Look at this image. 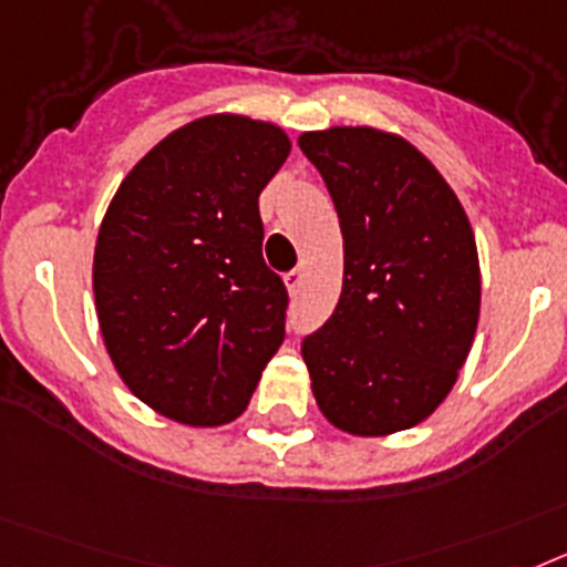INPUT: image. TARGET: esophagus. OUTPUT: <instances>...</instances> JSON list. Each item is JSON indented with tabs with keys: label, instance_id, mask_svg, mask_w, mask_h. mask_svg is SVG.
<instances>
[{
	"label": "esophagus",
	"instance_id": "1",
	"mask_svg": "<svg viewBox=\"0 0 567 567\" xmlns=\"http://www.w3.org/2000/svg\"><path fill=\"white\" fill-rule=\"evenodd\" d=\"M302 282H305V274L299 268L285 274V288H288V293H297V290L302 288Z\"/></svg>",
	"mask_w": 567,
	"mask_h": 567
}]
</instances>
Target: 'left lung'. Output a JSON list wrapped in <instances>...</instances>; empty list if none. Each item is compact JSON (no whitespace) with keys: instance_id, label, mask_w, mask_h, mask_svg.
I'll return each instance as SVG.
<instances>
[{"instance_id":"left-lung-1","label":"left lung","mask_w":567,"mask_h":567,"mask_svg":"<svg viewBox=\"0 0 567 567\" xmlns=\"http://www.w3.org/2000/svg\"><path fill=\"white\" fill-rule=\"evenodd\" d=\"M337 205L344 277L333 317L302 342L319 411L351 436H391L445 402L474 344V228L405 136L337 125L299 136Z\"/></svg>"}]
</instances>
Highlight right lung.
I'll return each instance as SVG.
<instances>
[{
  "label": "right lung",
  "instance_id": "obj_1",
  "mask_svg": "<svg viewBox=\"0 0 567 567\" xmlns=\"http://www.w3.org/2000/svg\"><path fill=\"white\" fill-rule=\"evenodd\" d=\"M290 154L274 122L210 113L122 179L93 250L96 319L136 400L194 427L234 422L285 339L259 194Z\"/></svg>",
  "mask_w": 567,
  "mask_h": 567
}]
</instances>
